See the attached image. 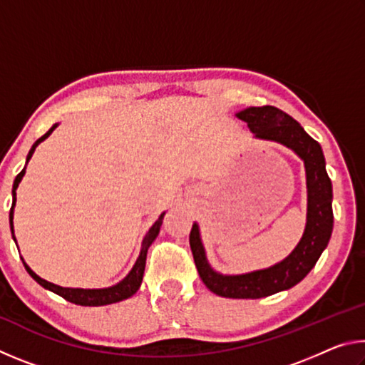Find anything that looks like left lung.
Here are the masks:
<instances>
[{"label":"left lung","mask_w":365,"mask_h":365,"mask_svg":"<svg viewBox=\"0 0 365 365\" xmlns=\"http://www.w3.org/2000/svg\"><path fill=\"white\" fill-rule=\"evenodd\" d=\"M240 120L248 123L259 140L277 141L293 150L304 160L307 185V219L301 242L292 255L269 269L243 275H222L209 265L201 243L200 227L193 224L190 248L205 285L212 293L233 299H257L288 289L299 283L312 270L322 251L329 245L333 230L331 182L325 170L322 148L304 132L292 115L279 108H246L237 113Z\"/></svg>","instance_id":"8db88e82"}]
</instances>
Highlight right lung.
I'll return each mask as SVG.
<instances>
[{"mask_svg": "<svg viewBox=\"0 0 365 365\" xmlns=\"http://www.w3.org/2000/svg\"><path fill=\"white\" fill-rule=\"evenodd\" d=\"M58 127V123H54V125L49 128V130L43 135L41 138H38L34 143V146L30 148V151L27 154V163L30 160V158H32V154L35 151V148L38 146L43 140H46L49 135L53 133L54 128ZM27 165V164H26ZM24 174H26V168H24L19 175L16 177L14 180V185H12V207L9 211V224H11V232H12V238H14L16 242V237H14V227H12V219H14V206H16V190L17 187H19V183L22 180ZM164 214L163 212L159 215V219L154 222V225L148 230L146 237L143 238V243H141V251H140V256L137 259V262H135V265L132 267V270L128 272V275L123 279L122 282L117 283V285L114 287H109V288H101V289H83V288H63L59 285H54V283L51 282H46L43 280L41 277H38L35 274V272L29 267V265L26 264V261L22 259L24 265H26L27 272L30 274V277L36 282L40 283V285L43 288L49 289V292L56 293L59 296H63V298L66 301L69 302H73V304H78V306H106V304H113V302H119L122 299H127L130 298V296H133L135 293L138 292V288L141 285V280H143V274H145V265H146V252H148V248H150L151 243L156 240L158 233L160 230V225H163V219H164Z\"/></svg>", "mask_w": 365, "mask_h": 365, "instance_id": "right-lung-1", "label": "right lung"}]
</instances>
